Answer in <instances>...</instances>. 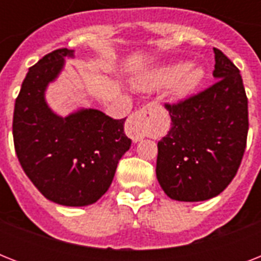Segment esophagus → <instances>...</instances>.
<instances>
[{"instance_id": "1", "label": "esophagus", "mask_w": 261, "mask_h": 261, "mask_svg": "<svg viewBox=\"0 0 261 261\" xmlns=\"http://www.w3.org/2000/svg\"><path fill=\"white\" fill-rule=\"evenodd\" d=\"M151 106L147 104L139 111L130 115L126 123V134L130 137L134 142H138L146 134V122L150 115Z\"/></svg>"}]
</instances>
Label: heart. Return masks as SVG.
Wrapping results in <instances>:
<instances>
[{"mask_svg": "<svg viewBox=\"0 0 261 261\" xmlns=\"http://www.w3.org/2000/svg\"><path fill=\"white\" fill-rule=\"evenodd\" d=\"M206 77V71L199 65L177 62L167 65L153 71L145 81L139 83V88L154 89V88L171 85L172 100H181L200 87Z\"/></svg>", "mask_w": 261, "mask_h": 261, "instance_id": "1", "label": "heart"}]
</instances>
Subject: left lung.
Wrapping results in <instances>:
<instances>
[{
	"mask_svg": "<svg viewBox=\"0 0 261 261\" xmlns=\"http://www.w3.org/2000/svg\"><path fill=\"white\" fill-rule=\"evenodd\" d=\"M217 83L177 104H167L171 130L159 142L155 174L178 202L219 195L239 171L248 135V98L234 63L214 48Z\"/></svg>",
	"mask_w": 261,
	"mask_h": 261,
	"instance_id": "1",
	"label": "left lung"
}]
</instances>
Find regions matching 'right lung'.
<instances>
[{"label": "right lung", "mask_w": 261, "mask_h": 261, "mask_svg": "<svg viewBox=\"0 0 261 261\" xmlns=\"http://www.w3.org/2000/svg\"><path fill=\"white\" fill-rule=\"evenodd\" d=\"M66 58H74V51L59 48L30 67L14 104L13 141L20 165L44 198L83 207L110 188L131 139L124 134L126 119L93 108L61 116L48 107L47 87L58 79Z\"/></svg>", "instance_id": "add662e5"}]
</instances>
